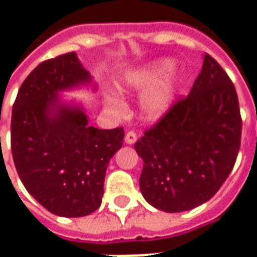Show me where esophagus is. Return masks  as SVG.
Listing matches in <instances>:
<instances>
[{"label":"esophagus","instance_id":"esophagus-1","mask_svg":"<svg viewBox=\"0 0 257 257\" xmlns=\"http://www.w3.org/2000/svg\"><path fill=\"white\" fill-rule=\"evenodd\" d=\"M136 140H138V135L135 134L134 131H129L128 134L125 135V143H128V145H134Z\"/></svg>","mask_w":257,"mask_h":257}]
</instances>
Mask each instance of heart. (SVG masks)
<instances>
[{
	"mask_svg": "<svg viewBox=\"0 0 257 257\" xmlns=\"http://www.w3.org/2000/svg\"><path fill=\"white\" fill-rule=\"evenodd\" d=\"M175 64L168 59L158 60L145 67L138 68L123 78L121 90L143 92L147 90L140 101L142 114L147 119H158L171 108L176 96V79L168 77ZM117 108V107H115Z\"/></svg>",
	"mask_w": 257,
	"mask_h": 257,
	"instance_id": "b5f03b06",
	"label": "heart"
}]
</instances>
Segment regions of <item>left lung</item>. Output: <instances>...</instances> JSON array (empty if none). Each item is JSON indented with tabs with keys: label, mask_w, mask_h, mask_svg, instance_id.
Here are the masks:
<instances>
[{
	"label": "left lung",
	"mask_w": 257,
	"mask_h": 257,
	"mask_svg": "<svg viewBox=\"0 0 257 257\" xmlns=\"http://www.w3.org/2000/svg\"><path fill=\"white\" fill-rule=\"evenodd\" d=\"M241 131L234 84L206 53L189 95L135 145L143 160L139 183L146 201L169 213L209 201L232 171Z\"/></svg>",
	"instance_id": "8db88e82"
}]
</instances>
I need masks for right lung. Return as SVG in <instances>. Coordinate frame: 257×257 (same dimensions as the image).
<instances>
[{"label":"right lung","mask_w":257,"mask_h":257,"mask_svg":"<svg viewBox=\"0 0 257 257\" xmlns=\"http://www.w3.org/2000/svg\"><path fill=\"white\" fill-rule=\"evenodd\" d=\"M90 82L77 53H64L27 75L12 108L11 149L20 180L45 209L63 217L100 206L107 165L122 146L123 128L89 126L82 107L60 100L59 92Z\"/></svg>","instance_id":"obj_1"}]
</instances>
